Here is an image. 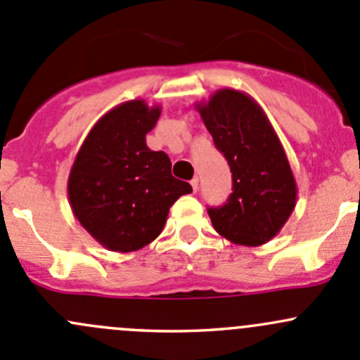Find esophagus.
<instances>
[{"mask_svg": "<svg viewBox=\"0 0 360 360\" xmlns=\"http://www.w3.org/2000/svg\"><path fill=\"white\" fill-rule=\"evenodd\" d=\"M191 188H193V191L198 190V177H193V179H191Z\"/></svg>", "mask_w": 360, "mask_h": 360, "instance_id": "34e87169", "label": "esophagus"}]
</instances>
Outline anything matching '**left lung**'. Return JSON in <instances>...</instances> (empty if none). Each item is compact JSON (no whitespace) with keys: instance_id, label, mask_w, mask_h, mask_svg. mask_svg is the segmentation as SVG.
Returning a JSON list of instances; mask_svg holds the SVG:
<instances>
[{"instance_id":"left-lung-1","label":"left lung","mask_w":360,"mask_h":360,"mask_svg":"<svg viewBox=\"0 0 360 360\" xmlns=\"http://www.w3.org/2000/svg\"><path fill=\"white\" fill-rule=\"evenodd\" d=\"M197 111L233 179L228 202L207 209L214 230L238 245L266 244L288 223L297 197L281 139L263 108L240 90H217Z\"/></svg>"}]
</instances>
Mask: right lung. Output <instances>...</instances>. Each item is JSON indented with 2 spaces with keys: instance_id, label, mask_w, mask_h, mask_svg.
Returning a JSON list of instances; mask_svg holds the SVG:
<instances>
[{
  "instance_id": "right-lung-1",
  "label": "right lung",
  "mask_w": 360,
  "mask_h": 360,
  "mask_svg": "<svg viewBox=\"0 0 360 360\" xmlns=\"http://www.w3.org/2000/svg\"><path fill=\"white\" fill-rule=\"evenodd\" d=\"M160 106L127 101L97 120L68 179L72 214L103 248L132 252L162 233L169 209L191 186L170 172V158L146 146Z\"/></svg>"
}]
</instances>
